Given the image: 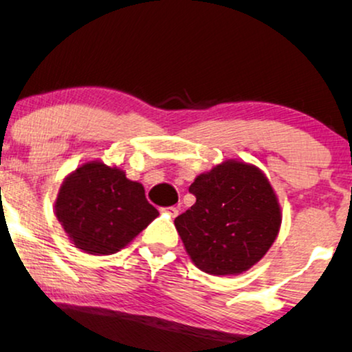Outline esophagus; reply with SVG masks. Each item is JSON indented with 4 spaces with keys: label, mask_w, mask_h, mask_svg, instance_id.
Segmentation results:
<instances>
[{
    "label": "esophagus",
    "mask_w": 352,
    "mask_h": 352,
    "mask_svg": "<svg viewBox=\"0 0 352 352\" xmlns=\"http://www.w3.org/2000/svg\"><path fill=\"white\" fill-rule=\"evenodd\" d=\"M164 212H166V214H169L171 217H176L177 214H179V209H177V207H166Z\"/></svg>",
    "instance_id": "1"
}]
</instances>
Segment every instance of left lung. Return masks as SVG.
<instances>
[{"mask_svg":"<svg viewBox=\"0 0 352 352\" xmlns=\"http://www.w3.org/2000/svg\"><path fill=\"white\" fill-rule=\"evenodd\" d=\"M189 192L196 204L175 227L190 261L212 276H238L261 261L282 223L279 199L261 169L225 160L196 176Z\"/></svg>","mask_w":352,"mask_h":352,"instance_id":"8db88e82","label":"left lung"}]
</instances>
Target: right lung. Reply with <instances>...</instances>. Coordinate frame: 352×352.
Instances as JSON below:
<instances>
[{
	"label": "right lung",
	"instance_id": "1",
	"mask_svg": "<svg viewBox=\"0 0 352 352\" xmlns=\"http://www.w3.org/2000/svg\"><path fill=\"white\" fill-rule=\"evenodd\" d=\"M54 210L73 245L96 256L125 248L158 217L140 183L99 160L80 164L65 177Z\"/></svg>",
	"mask_w": 352,
	"mask_h": 352
}]
</instances>
